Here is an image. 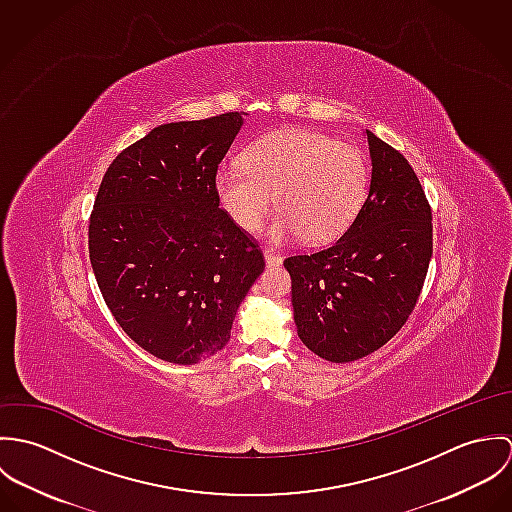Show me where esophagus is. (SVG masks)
Here are the masks:
<instances>
[{
    "label": "esophagus",
    "mask_w": 512,
    "mask_h": 512,
    "mask_svg": "<svg viewBox=\"0 0 512 512\" xmlns=\"http://www.w3.org/2000/svg\"><path fill=\"white\" fill-rule=\"evenodd\" d=\"M264 260H266V266L272 268V266H280L284 258H282L278 252H274V250H266V252H264Z\"/></svg>",
    "instance_id": "1"
}]
</instances>
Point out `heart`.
Listing matches in <instances>:
<instances>
[{"instance_id":"obj_1","label":"heart","mask_w":512,"mask_h":512,"mask_svg":"<svg viewBox=\"0 0 512 512\" xmlns=\"http://www.w3.org/2000/svg\"><path fill=\"white\" fill-rule=\"evenodd\" d=\"M222 209L254 230L276 199L280 213L266 226L272 242L301 236L323 244L357 217L368 189L361 149L309 130H276L244 153V165H226L215 177Z\"/></svg>"}]
</instances>
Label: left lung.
Returning <instances> with one entry per match:
<instances>
[{
  "label": "left lung",
  "instance_id": "obj_1",
  "mask_svg": "<svg viewBox=\"0 0 512 512\" xmlns=\"http://www.w3.org/2000/svg\"><path fill=\"white\" fill-rule=\"evenodd\" d=\"M365 138L372 171L359 215L331 246L284 262L297 335L331 363L363 359L402 329L432 260V211L414 169Z\"/></svg>",
  "mask_w": 512,
  "mask_h": 512
}]
</instances>
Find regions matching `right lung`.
Returning <instances> with one entry per match:
<instances>
[{
    "label": "right lung",
    "mask_w": 512,
    "mask_h": 512,
    "mask_svg": "<svg viewBox=\"0 0 512 512\" xmlns=\"http://www.w3.org/2000/svg\"><path fill=\"white\" fill-rule=\"evenodd\" d=\"M244 116L153 128L112 161L90 215V264L108 309L136 345L173 365L219 353L264 272L258 244L215 189Z\"/></svg>",
    "instance_id": "right-lung-1"
}]
</instances>
